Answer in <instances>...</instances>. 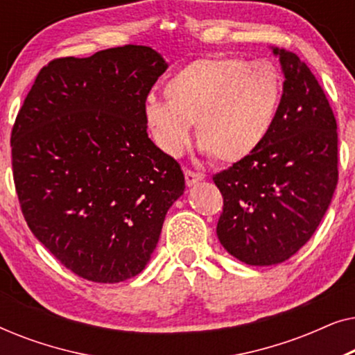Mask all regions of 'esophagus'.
<instances>
[{"mask_svg": "<svg viewBox=\"0 0 355 355\" xmlns=\"http://www.w3.org/2000/svg\"><path fill=\"white\" fill-rule=\"evenodd\" d=\"M186 184H187V187H192V186H196L197 182H200L202 179H203V176L200 173H193V171H191V169H186Z\"/></svg>", "mask_w": 355, "mask_h": 355, "instance_id": "1", "label": "esophagus"}]
</instances>
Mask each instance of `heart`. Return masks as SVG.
I'll use <instances>...</instances> for the list:
<instances>
[{
  "label": "heart",
  "instance_id": "1",
  "mask_svg": "<svg viewBox=\"0 0 355 355\" xmlns=\"http://www.w3.org/2000/svg\"><path fill=\"white\" fill-rule=\"evenodd\" d=\"M164 96L144 103L145 125L164 155L179 157L186 150L196 123L202 153L239 163L268 137L283 100V80L270 62L208 56L174 72Z\"/></svg>",
  "mask_w": 355,
  "mask_h": 355
}]
</instances>
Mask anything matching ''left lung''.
Masks as SVG:
<instances>
[{
	"label": "left lung",
	"mask_w": 355,
	"mask_h": 355,
	"mask_svg": "<svg viewBox=\"0 0 355 355\" xmlns=\"http://www.w3.org/2000/svg\"><path fill=\"white\" fill-rule=\"evenodd\" d=\"M283 100L263 145L215 174L223 193L216 234L227 254L270 266L293 257L317 230L338 184V125L318 80L297 55L271 46Z\"/></svg>",
	"instance_id": "8db88e82"
}]
</instances>
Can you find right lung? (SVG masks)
<instances>
[{
	"label": "right lung",
	"mask_w": 355,
	"mask_h": 355,
	"mask_svg": "<svg viewBox=\"0 0 355 355\" xmlns=\"http://www.w3.org/2000/svg\"><path fill=\"white\" fill-rule=\"evenodd\" d=\"M168 69L150 46L61 58L38 72L12 128V173L33 236L94 283L139 275L184 193L176 159L148 139L144 103Z\"/></svg>",
	"instance_id": "right-lung-1"
}]
</instances>
